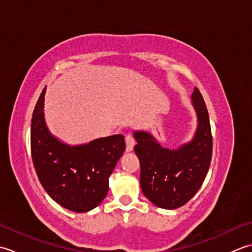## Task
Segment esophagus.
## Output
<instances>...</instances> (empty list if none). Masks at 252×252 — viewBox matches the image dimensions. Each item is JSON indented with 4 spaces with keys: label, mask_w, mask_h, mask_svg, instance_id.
I'll return each instance as SVG.
<instances>
[{
    "label": "esophagus",
    "mask_w": 252,
    "mask_h": 252,
    "mask_svg": "<svg viewBox=\"0 0 252 252\" xmlns=\"http://www.w3.org/2000/svg\"><path fill=\"white\" fill-rule=\"evenodd\" d=\"M126 152H131L133 151V148H134V145H135V141L134 138H133L132 134H126Z\"/></svg>",
    "instance_id": "34e87169"
}]
</instances>
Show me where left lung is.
I'll use <instances>...</instances> for the list:
<instances>
[{
    "label": "left lung",
    "mask_w": 252,
    "mask_h": 252,
    "mask_svg": "<svg viewBox=\"0 0 252 252\" xmlns=\"http://www.w3.org/2000/svg\"><path fill=\"white\" fill-rule=\"evenodd\" d=\"M191 104L197 115L192 140L176 149L162 147L152 134L135 131L134 147L141 163L143 194L162 209L180 208L200 189L210 167L212 135L208 110L199 90L195 88Z\"/></svg>",
    "instance_id": "1"
}]
</instances>
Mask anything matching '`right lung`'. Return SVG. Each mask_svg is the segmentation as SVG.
<instances>
[{
    "label": "right lung",
    "mask_w": 252,
    "mask_h": 252,
    "mask_svg": "<svg viewBox=\"0 0 252 252\" xmlns=\"http://www.w3.org/2000/svg\"><path fill=\"white\" fill-rule=\"evenodd\" d=\"M42 91L31 120V155L40 183L53 200L73 212H88L103 201L108 179L126 149L121 134L70 146L53 136L44 120Z\"/></svg>",
    "instance_id": "add662e5"
}]
</instances>
